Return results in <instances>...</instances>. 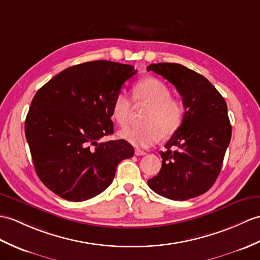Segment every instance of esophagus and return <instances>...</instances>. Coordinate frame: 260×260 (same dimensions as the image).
Masks as SVG:
<instances>
[{
	"instance_id": "esophagus-1",
	"label": "esophagus",
	"mask_w": 260,
	"mask_h": 260,
	"mask_svg": "<svg viewBox=\"0 0 260 260\" xmlns=\"http://www.w3.org/2000/svg\"><path fill=\"white\" fill-rule=\"evenodd\" d=\"M135 155L136 156H143V155H146V152H144V150H142V149L136 148L135 149Z\"/></svg>"
}]
</instances>
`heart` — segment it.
<instances>
[{
    "instance_id": "obj_1",
    "label": "heart",
    "mask_w": 260,
    "mask_h": 260,
    "mask_svg": "<svg viewBox=\"0 0 260 260\" xmlns=\"http://www.w3.org/2000/svg\"><path fill=\"white\" fill-rule=\"evenodd\" d=\"M133 99L138 105L147 106L143 125L124 128L118 133L122 140L135 147L146 148L159 141L160 136L173 135L183 124L185 108L178 99L171 96V89L156 77H145L133 90ZM132 112V101L125 92L118 93L112 104V117L120 125H127Z\"/></svg>"
}]
</instances>
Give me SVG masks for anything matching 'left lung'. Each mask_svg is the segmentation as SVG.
<instances>
[{
	"mask_svg": "<svg viewBox=\"0 0 260 260\" xmlns=\"http://www.w3.org/2000/svg\"><path fill=\"white\" fill-rule=\"evenodd\" d=\"M147 71L171 82L185 108L183 124L160 152V171L147 184L160 196L187 201L206 192L221 171L232 138L227 104L206 77L184 65L150 64Z\"/></svg>",
	"mask_w": 260,
	"mask_h": 260,
	"instance_id": "1",
	"label": "left lung"
}]
</instances>
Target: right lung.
Segmentation results:
<instances>
[{
  "label": "right lung",
  "mask_w": 260,
  "mask_h": 260,
  "mask_svg": "<svg viewBox=\"0 0 260 260\" xmlns=\"http://www.w3.org/2000/svg\"><path fill=\"white\" fill-rule=\"evenodd\" d=\"M134 66L93 61L62 71L36 92L25 119L35 172L48 189L70 202L101 194L113 182L119 161L134 156L112 135V104Z\"/></svg>",
  "instance_id": "right-lung-1"
}]
</instances>
